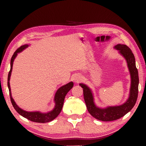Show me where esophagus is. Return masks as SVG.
Masks as SVG:
<instances>
[{
    "instance_id": "34e87169",
    "label": "esophagus",
    "mask_w": 146,
    "mask_h": 146,
    "mask_svg": "<svg viewBox=\"0 0 146 146\" xmlns=\"http://www.w3.org/2000/svg\"><path fill=\"white\" fill-rule=\"evenodd\" d=\"M74 80H75V82L78 83V82H80V80H82V76H81L80 75H76L75 76V78H74Z\"/></svg>"
}]
</instances>
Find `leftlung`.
Returning <instances> with one entry per match:
<instances>
[{"label":"left lung","instance_id":"obj_1","mask_svg":"<svg viewBox=\"0 0 146 146\" xmlns=\"http://www.w3.org/2000/svg\"><path fill=\"white\" fill-rule=\"evenodd\" d=\"M115 48L119 51L118 52L120 55H122L126 60L127 67L130 72V93L126 102L120 106L100 108L97 107L94 102L93 95L90 88L84 84H80V86L83 88L84 98L88 112L94 118L105 122L115 120L123 117L134 107L138 97L139 78L138 70L136 68L135 56L129 47L124 44H118L115 46Z\"/></svg>","mask_w":146,"mask_h":146}]
</instances>
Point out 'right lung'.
<instances>
[{"mask_svg": "<svg viewBox=\"0 0 146 146\" xmlns=\"http://www.w3.org/2000/svg\"><path fill=\"white\" fill-rule=\"evenodd\" d=\"M28 46L29 45H28V44H25V45H23L20 47V48H19L15 51V52L13 53V55L11 58V63H10L11 68H10V71H9V72L8 73V89L9 91V96H10L11 102L12 105L13 106V108H15V110L17 111V112L21 116H23V117L35 122H38V123L49 122H50V121H52L53 120L55 119V118L57 117L59 114H60L62 109V107H63L64 98H65L66 94L68 93V91L73 88V82H69L68 84H67L62 86V87H60L57 91H56L55 95V98H54V101H55V106L53 110L52 111H51L46 113H42L39 111L28 112V111H26L22 110L21 108H20L19 106L16 104L14 100L13 99V98H12L10 85H9V80H10V76H11V74L12 71V68H13V61L15 60V57L17 56V54L20 52H21L22 51H23L24 49L28 48Z\"/></svg>", "mask_w": 146, "mask_h": 146, "instance_id": "obj_1", "label": "right lung"}]
</instances>
